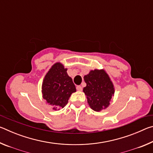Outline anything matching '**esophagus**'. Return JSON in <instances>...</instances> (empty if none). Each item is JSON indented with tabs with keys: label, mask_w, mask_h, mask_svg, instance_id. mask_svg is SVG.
<instances>
[{
	"label": "esophagus",
	"mask_w": 153,
	"mask_h": 153,
	"mask_svg": "<svg viewBox=\"0 0 153 153\" xmlns=\"http://www.w3.org/2000/svg\"><path fill=\"white\" fill-rule=\"evenodd\" d=\"M76 89H77V90H78V91H82V87L81 86H76Z\"/></svg>",
	"instance_id": "obj_1"
}]
</instances>
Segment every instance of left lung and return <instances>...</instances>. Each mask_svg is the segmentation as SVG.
<instances>
[{
  "label": "left lung",
  "instance_id": "1",
  "mask_svg": "<svg viewBox=\"0 0 153 153\" xmlns=\"http://www.w3.org/2000/svg\"><path fill=\"white\" fill-rule=\"evenodd\" d=\"M84 79L86 86L83 92L90 107L97 112L106 109L115 94V87L108 74L103 69H95L85 75Z\"/></svg>",
  "mask_w": 153,
  "mask_h": 153
}]
</instances>
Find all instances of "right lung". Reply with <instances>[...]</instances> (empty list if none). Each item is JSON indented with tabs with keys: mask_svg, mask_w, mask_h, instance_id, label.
I'll return each mask as SVG.
<instances>
[{
	"mask_svg": "<svg viewBox=\"0 0 153 153\" xmlns=\"http://www.w3.org/2000/svg\"><path fill=\"white\" fill-rule=\"evenodd\" d=\"M60 62H56L49 69L44 77L42 84V98L46 103L58 111L65 106L72 93L76 92L71 77L67 73Z\"/></svg>",
	"mask_w": 153,
	"mask_h": 153,
	"instance_id": "1",
	"label": "right lung"
}]
</instances>
